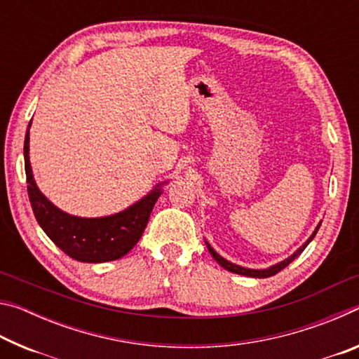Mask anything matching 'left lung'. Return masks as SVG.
<instances>
[{"label": "left lung", "instance_id": "left-lung-1", "mask_svg": "<svg viewBox=\"0 0 359 359\" xmlns=\"http://www.w3.org/2000/svg\"><path fill=\"white\" fill-rule=\"evenodd\" d=\"M320 224H321V223H318V226L315 228V231L312 233L311 238H309V239L306 241V244H302V247L297 248V250H296L293 255H291L290 258L283 259V261H280V263H277V264H274V266L267 267V269H247V267H242V266H238V264H233V263H229L228 259H224L223 257H220V255H218V253L214 250V248H212V247L209 245V242H205V245H208V248H209V253L212 255V257H214V259L217 261V263L220 264L222 267H224V269H226V271H229V272H234V274H239V276L257 277V278H266V277L276 276L277 272H280L282 269H285V267H287V266L291 263V261H293V259H296L297 257H299V255L304 252V248H306L309 244H311V241L315 238V234H317V231H318V228H320Z\"/></svg>", "mask_w": 359, "mask_h": 359}]
</instances>
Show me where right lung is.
I'll list each match as a JSON object with an SVG mask.
<instances>
[{"mask_svg":"<svg viewBox=\"0 0 359 359\" xmlns=\"http://www.w3.org/2000/svg\"><path fill=\"white\" fill-rule=\"evenodd\" d=\"M29 126L32 121L28 125L25 144H23V156H25L29 203L39 226L68 257L82 263H106L125 257L141 239L151 209L161 194L163 184L156 185L141 201L118 214L100 218H82L66 214L48 201L33 179L28 155Z\"/></svg>","mask_w":359,"mask_h":359,"instance_id":"add662e5","label":"right lung"}]
</instances>
